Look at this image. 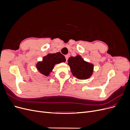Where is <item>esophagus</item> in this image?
Instances as JSON below:
<instances>
[{"label": "esophagus", "mask_w": 130, "mask_h": 130, "mask_svg": "<svg viewBox=\"0 0 130 130\" xmlns=\"http://www.w3.org/2000/svg\"><path fill=\"white\" fill-rule=\"evenodd\" d=\"M65 57H66V61H68V59L69 58V55H65Z\"/></svg>", "instance_id": "34e87169"}]
</instances>
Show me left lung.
<instances>
[{
	"label": "left lung",
	"instance_id": "8db88e82",
	"mask_svg": "<svg viewBox=\"0 0 130 130\" xmlns=\"http://www.w3.org/2000/svg\"><path fill=\"white\" fill-rule=\"evenodd\" d=\"M68 62L73 76L78 79H87L91 76L93 71V64L85 61L80 55L69 57Z\"/></svg>",
	"mask_w": 130,
	"mask_h": 130
}]
</instances>
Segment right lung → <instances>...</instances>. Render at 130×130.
Returning a JSON list of instances; mask_svg holds the SVG:
<instances>
[{"mask_svg":"<svg viewBox=\"0 0 130 130\" xmlns=\"http://www.w3.org/2000/svg\"><path fill=\"white\" fill-rule=\"evenodd\" d=\"M65 62V57L60 52L49 54L46 56L43 57L42 61L37 63L36 67L41 74L48 76L50 73L52 72L55 65Z\"/></svg>","mask_w":130,"mask_h":130,"instance_id":"obj_1","label":"right lung"}]
</instances>
